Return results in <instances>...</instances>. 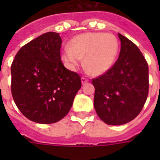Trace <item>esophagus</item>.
<instances>
[{
  "label": "esophagus",
  "instance_id": "obj_1",
  "mask_svg": "<svg viewBox=\"0 0 160 160\" xmlns=\"http://www.w3.org/2000/svg\"><path fill=\"white\" fill-rule=\"evenodd\" d=\"M88 81H89V79H88V78L85 77V76H82V77H81V82H82V84L87 83Z\"/></svg>",
  "mask_w": 160,
  "mask_h": 160
}]
</instances>
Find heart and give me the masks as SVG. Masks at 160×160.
I'll return each mask as SVG.
<instances>
[{
    "label": "heart",
    "instance_id": "b5f03b06",
    "mask_svg": "<svg viewBox=\"0 0 160 160\" xmlns=\"http://www.w3.org/2000/svg\"><path fill=\"white\" fill-rule=\"evenodd\" d=\"M119 51V42L114 35L87 32L75 36L61 58L70 70H74L84 58V64L94 75H103L111 68Z\"/></svg>",
    "mask_w": 160,
    "mask_h": 160
}]
</instances>
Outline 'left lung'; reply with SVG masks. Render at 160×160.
I'll return each instance as SVG.
<instances>
[{
  "label": "left lung",
  "instance_id": "left-lung-1",
  "mask_svg": "<svg viewBox=\"0 0 160 160\" xmlns=\"http://www.w3.org/2000/svg\"><path fill=\"white\" fill-rule=\"evenodd\" d=\"M121 42L118 60L105 74L92 80L94 106L107 124L120 125L140 113L149 94V67L138 46L118 34Z\"/></svg>",
  "mask_w": 160,
  "mask_h": 160
}]
</instances>
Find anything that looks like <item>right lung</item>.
Segmentation results:
<instances>
[{"instance_id": "right-lung-1", "label": "right lung", "mask_w": 160, "mask_h": 160, "mask_svg": "<svg viewBox=\"0 0 160 160\" xmlns=\"http://www.w3.org/2000/svg\"><path fill=\"white\" fill-rule=\"evenodd\" d=\"M62 40L47 32L22 46L11 64V94L20 111L31 121L53 124L69 113L80 76L64 66Z\"/></svg>"}]
</instances>
